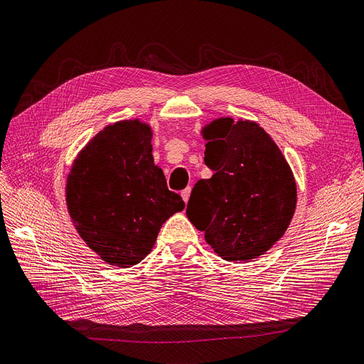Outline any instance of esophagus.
Segmentation results:
<instances>
[{
	"instance_id": "34e87169",
	"label": "esophagus",
	"mask_w": 364,
	"mask_h": 364,
	"mask_svg": "<svg viewBox=\"0 0 364 364\" xmlns=\"http://www.w3.org/2000/svg\"><path fill=\"white\" fill-rule=\"evenodd\" d=\"M181 196H182V198H183V201L188 203V200H190V196H191V186L185 188V190L181 193Z\"/></svg>"
}]
</instances>
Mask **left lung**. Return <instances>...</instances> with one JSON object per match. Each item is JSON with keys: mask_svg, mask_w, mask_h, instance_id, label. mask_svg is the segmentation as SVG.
I'll list each match as a JSON object with an SVG mask.
<instances>
[{"mask_svg": "<svg viewBox=\"0 0 364 364\" xmlns=\"http://www.w3.org/2000/svg\"><path fill=\"white\" fill-rule=\"evenodd\" d=\"M205 163L186 216L205 231L212 250L227 261H250L269 251L287 231L297 188L287 159L272 137L252 121L220 118L203 129Z\"/></svg>", "mask_w": 364, "mask_h": 364, "instance_id": "1", "label": "left lung"}]
</instances>
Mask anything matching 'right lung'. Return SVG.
<instances>
[{"mask_svg": "<svg viewBox=\"0 0 364 364\" xmlns=\"http://www.w3.org/2000/svg\"><path fill=\"white\" fill-rule=\"evenodd\" d=\"M152 129L139 119L107 125L80 151L67 178V208L79 236L110 266L146 257L159 228L183 210L154 164Z\"/></svg>", "mask_w": 364, "mask_h": 364, "instance_id": "right-lung-1", "label": "right lung"}]
</instances>
